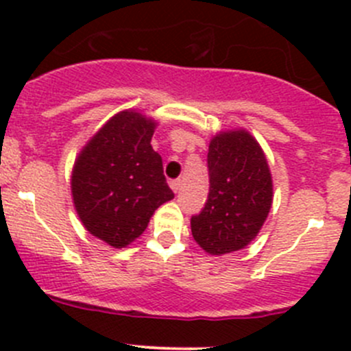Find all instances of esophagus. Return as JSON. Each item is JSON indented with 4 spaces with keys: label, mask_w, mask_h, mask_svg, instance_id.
<instances>
[{
    "label": "esophagus",
    "mask_w": 351,
    "mask_h": 351,
    "mask_svg": "<svg viewBox=\"0 0 351 351\" xmlns=\"http://www.w3.org/2000/svg\"><path fill=\"white\" fill-rule=\"evenodd\" d=\"M169 186H171L173 192L176 193L180 190V180H171V182H169Z\"/></svg>",
    "instance_id": "34e87169"
}]
</instances>
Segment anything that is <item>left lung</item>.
Returning <instances> with one entry per match:
<instances>
[{
	"mask_svg": "<svg viewBox=\"0 0 351 351\" xmlns=\"http://www.w3.org/2000/svg\"><path fill=\"white\" fill-rule=\"evenodd\" d=\"M207 166V202L190 224L198 246L221 256L256 238L271 208L274 185L263 149L243 129L219 132L210 141Z\"/></svg>",
	"mask_w": 351,
	"mask_h": 351,
	"instance_id": "8db88e82",
	"label": "left lung"
}]
</instances>
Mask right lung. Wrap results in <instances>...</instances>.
Masks as SVG:
<instances>
[{
  "label": "right lung",
  "mask_w": 351,
  "mask_h": 351,
  "mask_svg": "<svg viewBox=\"0 0 351 351\" xmlns=\"http://www.w3.org/2000/svg\"><path fill=\"white\" fill-rule=\"evenodd\" d=\"M154 129V120L136 110L117 113L74 162L71 192L77 215L90 234L112 247L139 238L156 208L175 197L151 146Z\"/></svg>",
  "instance_id": "right-lung-1"
}]
</instances>
